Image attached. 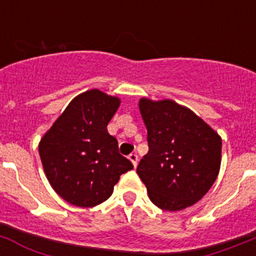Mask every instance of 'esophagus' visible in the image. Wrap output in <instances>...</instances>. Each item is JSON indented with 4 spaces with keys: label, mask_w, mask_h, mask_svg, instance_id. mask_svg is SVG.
I'll use <instances>...</instances> for the list:
<instances>
[{
    "label": "esophagus",
    "mask_w": 256,
    "mask_h": 256,
    "mask_svg": "<svg viewBox=\"0 0 256 256\" xmlns=\"http://www.w3.org/2000/svg\"><path fill=\"white\" fill-rule=\"evenodd\" d=\"M128 160L132 162L134 168H136V166H138V154H136V153H131V154H128Z\"/></svg>",
    "instance_id": "34e87169"
}]
</instances>
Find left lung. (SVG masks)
<instances>
[{
    "label": "left lung",
    "mask_w": 256,
    "mask_h": 256,
    "mask_svg": "<svg viewBox=\"0 0 256 256\" xmlns=\"http://www.w3.org/2000/svg\"><path fill=\"white\" fill-rule=\"evenodd\" d=\"M139 110L150 150L136 172L157 208L179 211L194 205L216 180L222 138L186 106L170 99L142 98Z\"/></svg>",
    "instance_id": "1"
}]
</instances>
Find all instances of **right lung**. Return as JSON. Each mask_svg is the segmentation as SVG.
<instances>
[{
    "label": "right lung",
    "instance_id": "1",
    "mask_svg": "<svg viewBox=\"0 0 256 256\" xmlns=\"http://www.w3.org/2000/svg\"><path fill=\"white\" fill-rule=\"evenodd\" d=\"M120 104V98L98 88L85 91L68 104L40 140L48 183L72 205H99L110 198L121 174L134 168L106 130Z\"/></svg>",
    "mask_w": 256,
    "mask_h": 256
}]
</instances>
